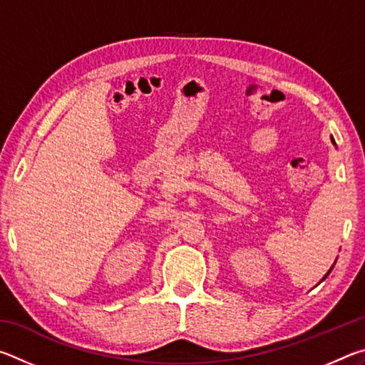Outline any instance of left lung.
Masks as SVG:
<instances>
[{"instance_id":"obj_1","label":"left lung","mask_w":365,"mask_h":365,"mask_svg":"<svg viewBox=\"0 0 365 365\" xmlns=\"http://www.w3.org/2000/svg\"><path fill=\"white\" fill-rule=\"evenodd\" d=\"M331 141H333V143H335V140H333V138H331ZM333 265H335V264H333ZM333 265H331V267H330V270H329V272H327V274H325V277H324V279H322V280H320V282H324V280L327 279V275H329V274H330V272H331V269H333Z\"/></svg>"}]
</instances>
